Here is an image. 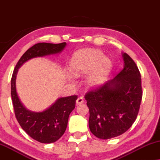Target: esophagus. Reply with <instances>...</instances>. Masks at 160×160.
Here are the masks:
<instances>
[{"label": "esophagus", "mask_w": 160, "mask_h": 160, "mask_svg": "<svg viewBox=\"0 0 160 160\" xmlns=\"http://www.w3.org/2000/svg\"><path fill=\"white\" fill-rule=\"evenodd\" d=\"M83 102H84V99H83V98L82 97V96H80V97H78V99L76 100V104H77V105L82 104Z\"/></svg>", "instance_id": "obj_1"}]
</instances>
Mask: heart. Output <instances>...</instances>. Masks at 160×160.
Segmentation results:
<instances>
[{
  "label": "heart",
  "instance_id": "obj_1",
  "mask_svg": "<svg viewBox=\"0 0 160 160\" xmlns=\"http://www.w3.org/2000/svg\"><path fill=\"white\" fill-rule=\"evenodd\" d=\"M112 62L96 49H83L74 54L69 63V71L75 77L88 75L85 84L89 88L100 86L112 69Z\"/></svg>",
  "mask_w": 160,
  "mask_h": 160
}]
</instances>
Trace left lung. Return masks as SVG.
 I'll return each mask as SVG.
<instances>
[{"mask_svg": "<svg viewBox=\"0 0 160 160\" xmlns=\"http://www.w3.org/2000/svg\"><path fill=\"white\" fill-rule=\"evenodd\" d=\"M124 67L114 77L85 98L89 108L91 132L98 138L120 136L136 120L142 99L140 72L129 55L122 53Z\"/></svg>", "mask_w": 160, "mask_h": 160, "instance_id": "8db88e82", "label": "left lung"}]
</instances>
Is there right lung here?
Wrapping results in <instances>:
<instances>
[{"label":"right lung","mask_w":160,"mask_h":160,"mask_svg":"<svg viewBox=\"0 0 160 160\" xmlns=\"http://www.w3.org/2000/svg\"><path fill=\"white\" fill-rule=\"evenodd\" d=\"M66 45V42L58 44L39 42L34 45L22 56L12 75L11 95L16 118L22 129L31 138L42 143H53L63 136L66 130L69 114L75 107L78 96L59 98L44 111L32 112L27 109L19 100L16 90V78L18 69L27 61L61 53Z\"/></svg>","instance_id":"obj_1"}]
</instances>
